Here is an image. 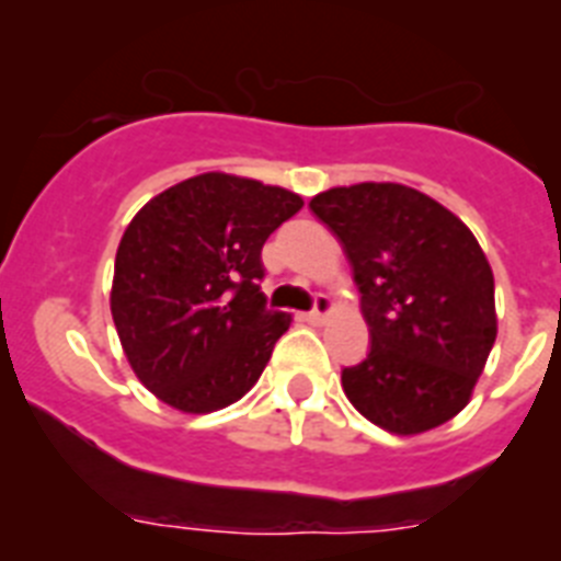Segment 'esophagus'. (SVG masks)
Returning a JSON list of instances; mask_svg holds the SVG:
<instances>
[{
	"mask_svg": "<svg viewBox=\"0 0 561 561\" xmlns=\"http://www.w3.org/2000/svg\"><path fill=\"white\" fill-rule=\"evenodd\" d=\"M330 313H333V299H330V296H324V294H319V296H316V308L308 313V321H313V324H321V321L328 319Z\"/></svg>",
	"mask_w": 561,
	"mask_h": 561,
	"instance_id": "esophagus-1",
	"label": "esophagus"
}]
</instances>
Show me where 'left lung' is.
Instances as JSON below:
<instances>
[{"label":"left lung","mask_w":561,"mask_h":561,"mask_svg":"<svg viewBox=\"0 0 561 561\" xmlns=\"http://www.w3.org/2000/svg\"><path fill=\"white\" fill-rule=\"evenodd\" d=\"M310 211L347 253L373 339L341 369L350 403L392 435L451 421L496 339L494 274L474 233L401 183L330 188Z\"/></svg>","instance_id":"obj_1"}]
</instances>
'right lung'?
<instances>
[{"label": "right lung", "mask_w": 561, "mask_h": 561, "mask_svg": "<svg viewBox=\"0 0 561 561\" xmlns=\"http://www.w3.org/2000/svg\"><path fill=\"white\" fill-rule=\"evenodd\" d=\"M305 206L260 180L208 172L135 214L115 253L112 321L152 396L180 412L240 401L290 316L265 308L262 245Z\"/></svg>", "instance_id": "1"}]
</instances>
